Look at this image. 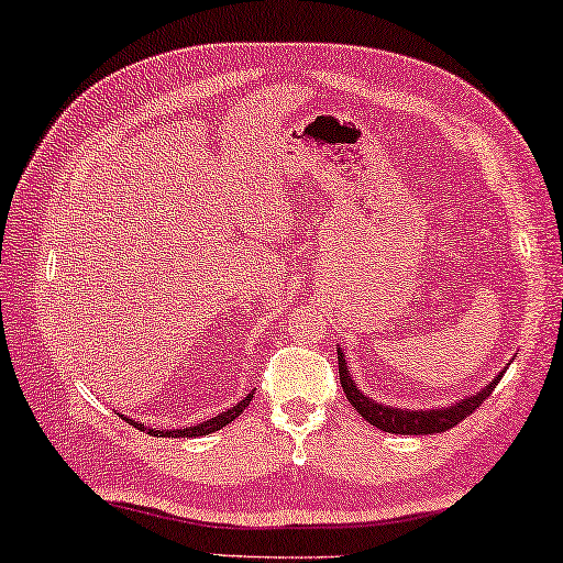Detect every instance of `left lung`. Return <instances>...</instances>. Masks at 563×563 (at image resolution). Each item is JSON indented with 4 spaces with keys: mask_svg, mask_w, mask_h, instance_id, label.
<instances>
[{
    "mask_svg": "<svg viewBox=\"0 0 563 563\" xmlns=\"http://www.w3.org/2000/svg\"><path fill=\"white\" fill-rule=\"evenodd\" d=\"M336 362H340V383L342 390L352 402V408L357 410L362 418H365L369 426H375L385 432H395V435H430V432H445L455 428L457 422L468 418V415L481 408L483 400H488L493 387L498 385V379L504 377V372H498L490 383L483 387L481 393H475L465 400L453 402L451 408H438V410H408V408H390V405H383L377 400H369V397L354 385V379L347 369V360H344V352L336 347Z\"/></svg>",
    "mask_w": 563,
    "mask_h": 563,
    "instance_id": "left-lung-1",
    "label": "left lung"
}]
</instances>
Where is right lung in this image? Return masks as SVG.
<instances>
[{
  "label": "right lung",
  "mask_w": 563,
  "mask_h": 563,
  "mask_svg": "<svg viewBox=\"0 0 563 563\" xmlns=\"http://www.w3.org/2000/svg\"><path fill=\"white\" fill-rule=\"evenodd\" d=\"M252 397H254V393H249L244 400L241 402H236L233 405V408H229L227 412H219L216 415V418H209V420H203V422H198V426H191V428H176V430H155V428H148V426H143V422H135L133 418H123V415H120V418L123 420H128L131 422L133 428H137V430H143V432H148V435H155V438H198V435H209V432H216V430H221L223 426H229L231 420H236L241 412H244L246 408H249V402H252Z\"/></svg>",
  "instance_id": "right-lung-1"
}]
</instances>
